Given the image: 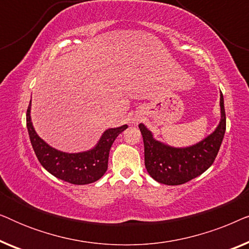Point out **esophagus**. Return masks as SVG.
I'll use <instances>...</instances> for the list:
<instances>
[{"instance_id": "34e87169", "label": "esophagus", "mask_w": 249, "mask_h": 249, "mask_svg": "<svg viewBox=\"0 0 249 249\" xmlns=\"http://www.w3.org/2000/svg\"><path fill=\"white\" fill-rule=\"evenodd\" d=\"M137 122H138V120H136V119H135V120H134V124H137Z\"/></svg>"}]
</instances>
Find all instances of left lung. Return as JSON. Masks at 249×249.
<instances>
[{
    "instance_id": "left-lung-1",
    "label": "left lung",
    "mask_w": 249,
    "mask_h": 249,
    "mask_svg": "<svg viewBox=\"0 0 249 249\" xmlns=\"http://www.w3.org/2000/svg\"><path fill=\"white\" fill-rule=\"evenodd\" d=\"M221 119L212 134L195 145L173 147L156 141L144 124H139L145 151V166L149 176L160 183L182 185L205 172L213 164L226 132L223 95L220 94Z\"/></svg>"
}]
</instances>
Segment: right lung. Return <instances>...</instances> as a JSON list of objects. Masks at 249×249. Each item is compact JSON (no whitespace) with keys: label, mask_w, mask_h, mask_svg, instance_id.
I'll return each mask as SVG.
<instances>
[{"label":"right lung","mask_w":249,"mask_h":249,"mask_svg":"<svg viewBox=\"0 0 249 249\" xmlns=\"http://www.w3.org/2000/svg\"><path fill=\"white\" fill-rule=\"evenodd\" d=\"M30 108L32 100L27 110V129L34 152L44 169L56 178L72 185H88L104 176L107 170L111 146L115 138L128 128L127 124L107 129L95 147L89 151L66 153L53 148L37 135L30 117Z\"/></svg>","instance_id":"right-lung-1"}]
</instances>
